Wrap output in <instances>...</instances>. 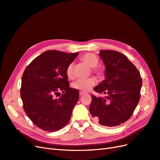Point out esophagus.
Wrapping results in <instances>:
<instances>
[{
	"mask_svg": "<svg viewBox=\"0 0 160 160\" xmlns=\"http://www.w3.org/2000/svg\"><path fill=\"white\" fill-rule=\"evenodd\" d=\"M85 93H84V92H82V91H80L79 92V95L80 96H82V95H84Z\"/></svg>",
	"mask_w": 160,
	"mask_h": 160,
	"instance_id": "esophagus-1",
	"label": "esophagus"
}]
</instances>
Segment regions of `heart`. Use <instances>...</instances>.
Here are the masks:
<instances>
[{
  "label": "heart",
  "instance_id": "1",
  "mask_svg": "<svg viewBox=\"0 0 160 160\" xmlns=\"http://www.w3.org/2000/svg\"><path fill=\"white\" fill-rule=\"evenodd\" d=\"M82 60L91 68H95L99 63L98 57L93 54V53H87V54L84 55L82 57ZM94 71L100 76L103 75V71L100 69H94ZM66 73L69 78H72V77H73V64L70 63L67 67ZM96 83L97 80L95 78L90 77L88 79H77L72 83V88L80 90L83 92H86L89 91L96 84Z\"/></svg>",
  "mask_w": 160,
  "mask_h": 160
}]
</instances>
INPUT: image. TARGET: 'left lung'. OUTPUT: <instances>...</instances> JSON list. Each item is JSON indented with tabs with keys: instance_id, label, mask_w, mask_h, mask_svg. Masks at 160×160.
I'll return each instance as SVG.
<instances>
[{
	"instance_id": "left-lung-1",
	"label": "left lung",
	"mask_w": 160,
	"mask_h": 160,
	"mask_svg": "<svg viewBox=\"0 0 160 160\" xmlns=\"http://www.w3.org/2000/svg\"><path fill=\"white\" fill-rule=\"evenodd\" d=\"M105 79L94 88L101 97L91 95L89 112L99 124L118 126L132 115L140 99L142 80L139 71L128 57L115 51L101 50Z\"/></svg>"
}]
</instances>
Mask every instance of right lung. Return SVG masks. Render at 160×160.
<instances>
[{"mask_svg":"<svg viewBox=\"0 0 160 160\" xmlns=\"http://www.w3.org/2000/svg\"><path fill=\"white\" fill-rule=\"evenodd\" d=\"M78 52L50 50L27 66L21 80L23 108L32 123L47 132H56L70 120L79 99V91L69 88L66 69ZM60 92L62 95L56 98Z\"/></svg>","mask_w":160,"mask_h":160,"instance_id":"add662e5","label":"right lung"}]
</instances>
